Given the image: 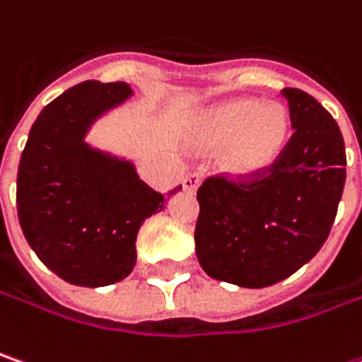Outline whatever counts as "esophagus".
<instances>
[{
	"mask_svg": "<svg viewBox=\"0 0 362 362\" xmlns=\"http://www.w3.org/2000/svg\"><path fill=\"white\" fill-rule=\"evenodd\" d=\"M199 184H201V174L199 172H192V174L184 176V180H182V186H184L186 192H194L199 188Z\"/></svg>",
	"mask_w": 362,
	"mask_h": 362,
	"instance_id": "34e87169",
	"label": "esophagus"
}]
</instances>
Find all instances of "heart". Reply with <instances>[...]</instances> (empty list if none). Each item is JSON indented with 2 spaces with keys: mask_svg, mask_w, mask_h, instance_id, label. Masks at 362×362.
<instances>
[{
  "mask_svg": "<svg viewBox=\"0 0 362 362\" xmlns=\"http://www.w3.org/2000/svg\"><path fill=\"white\" fill-rule=\"evenodd\" d=\"M188 143L202 151L227 147L225 170L235 178H258L283 158L288 117L283 106L256 98H233L201 110L186 131Z\"/></svg>",
  "mask_w": 362,
  "mask_h": 362,
  "instance_id": "heart-1",
  "label": "heart"
}]
</instances>
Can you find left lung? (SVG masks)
<instances>
[{
    "label": "left lung",
    "mask_w": 362,
    "mask_h": 362,
    "mask_svg": "<svg viewBox=\"0 0 362 362\" xmlns=\"http://www.w3.org/2000/svg\"><path fill=\"white\" fill-rule=\"evenodd\" d=\"M291 127L283 158L254 180L213 176L197 192V258L217 281L262 288L297 272L320 252L346 180L344 139L313 96L285 88Z\"/></svg>",
    "instance_id": "1"
}]
</instances>
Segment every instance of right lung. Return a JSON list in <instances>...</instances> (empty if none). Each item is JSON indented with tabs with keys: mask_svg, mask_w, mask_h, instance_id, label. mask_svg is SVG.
<instances>
[{
	"mask_svg": "<svg viewBox=\"0 0 362 362\" xmlns=\"http://www.w3.org/2000/svg\"><path fill=\"white\" fill-rule=\"evenodd\" d=\"M131 96L124 81L69 88L42 108L20 158L16 204L24 238L42 264L77 287L127 279L137 262L139 227L168 202L131 161L86 143L98 118Z\"/></svg>",
	"mask_w": 362,
	"mask_h": 362,
	"instance_id": "add662e5",
	"label": "right lung"
}]
</instances>
